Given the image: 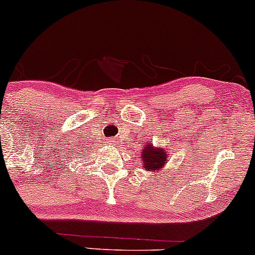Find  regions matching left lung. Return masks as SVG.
<instances>
[{"instance_id":"obj_1","label":"left lung","mask_w":255,"mask_h":255,"mask_svg":"<svg viewBox=\"0 0 255 255\" xmlns=\"http://www.w3.org/2000/svg\"><path fill=\"white\" fill-rule=\"evenodd\" d=\"M142 166L147 172H157L164 168V163L167 162V149L161 147H154L152 143L146 145L142 149Z\"/></svg>"}]
</instances>
